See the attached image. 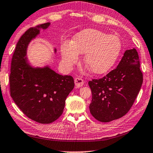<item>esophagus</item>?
I'll list each match as a JSON object with an SVG mask.
<instances>
[{"mask_svg":"<svg viewBox=\"0 0 153 153\" xmlns=\"http://www.w3.org/2000/svg\"><path fill=\"white\" fill-rule=\"evenodd\" d=\"M75 84H76V86L77 88H79V87H81V86H83L84 84V79L80 78V77H76V79H75Z\"/></svg>","mask_w":153,"mask_h":153,"instance_id":"obj_1","label":"esophagus"}]
</instances>
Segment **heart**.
I'll use <instances>...</instances> for the list:
<instances>
[{"mask_svg": "<svg viewBox=\"0 0 153 153\" xmlns=\"http://www.w3.org/2000/svg\"><path fill=\"white\" fill-rule=\"evenodd\" d=\"M122 42L117 36L96 29H85L77 33L70 45L61 47L63 62L68 67L76 64L79 54H84V62L91 71L102 74L109 70L119 56Z\"/></svg>", "mask_w": 153, "mask_h": 153, "instance_id": "1", "label": "heart"}]
</instances>
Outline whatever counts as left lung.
I'll return each instance as SVG.
<instances>
[{
  "mask_svg": "<svg viewBox=\"0 0 153 153\" xmlns=\"http://www.w3.org/2000/svg\"><path fill=\"white\" fill-rule=\"evenodd\" d=\"M142 83L137 51L127 50L116 69L102 78L88 82L92 92L91 115L102 122L124 116L133 106Z\"/></svg>",
  "mask_w": 153,
  "mask_h": 153,
  "instance_id": "obj_1",
  "label": "left lung"
}]
</instances>
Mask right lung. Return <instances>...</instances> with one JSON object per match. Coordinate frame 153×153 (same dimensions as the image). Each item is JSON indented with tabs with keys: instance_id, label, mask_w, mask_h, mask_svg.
Instances as JSON below:
<instances>
[{
	"instance_id": "right-lung-1",
	"label": "right lung",
	"mask_w": 153,
	"mask_h": 153,
	"mask_svg": "<svg viewBox=\"0 0 153 153\" xmlns=\"http://www.w3.org/2000/svg\"><path fill=\"white\" fill-rule=\"evenodd\" d=\"M49 25L47 22L30 27L22 34L11 58L10 74L11 97L27 117L40 124H50L60 117L75 85L72 76L56 74L49 67L33 69L25 58L30 40L40 28Z\"/></svg>"
}]
</instances>
